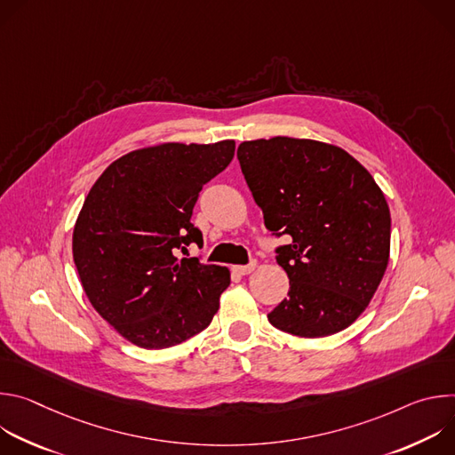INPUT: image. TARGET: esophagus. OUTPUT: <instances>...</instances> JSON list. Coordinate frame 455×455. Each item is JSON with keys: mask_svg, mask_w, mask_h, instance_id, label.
<instances>
[{"mask_svg": "<svg viewBox=\"0 0 455 455\" xmlns=\"http://www.w3.org/2000/svg\"><path fill=\"white\" fill-rule=\"evenodd\" d=\"M255 267H257V261H250L248 265H237V267H234V272H237L239 275H248V274H251V272L255 270Z\"/></svg>", "mask_w": 455, "mask_h": 455, "instance_id": "34e87169", "label": "esophagus"}]
</instances>
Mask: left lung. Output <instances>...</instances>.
Listing matches in <instances>:
<instances>
[{"label": "left lung", "instance_id": "obj_1", "mask_svg": "<svg viewBox=\"0 0 455 455\" xmlns=\"http://www.w3.org/2000/svg\"><path fill=\"white\" fill-rule=\"evenodd\" d=\"M237 158L277 248L288 297L272 326L302 339L346 330L365 311L388 265L391 212L371 172L339 146L274 137L243 142Z\"/></svg>", "mask_w": 455, "mask_h": 455}]
</instances>
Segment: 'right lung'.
Here are the masks:
<instances>
[{
    "label": "right lung",
    "mask_w": 455,
    "mask_h": 455,
    "mask_svg": "<svg viewBox=\"0 0 455 455\" xmlns=\"http://www.w3.org/2000/svg\"><path fill=\"white\" fill-rule=\"evenodd\" d=\"M234 149V140L142 148L115 160L90 188L74 227V261L88 300L127 342L172 347L218 313L228 268L178 255L204 243L192 209Z\"/></svg>",
    "instance_id": "1"
}]
</instances>
